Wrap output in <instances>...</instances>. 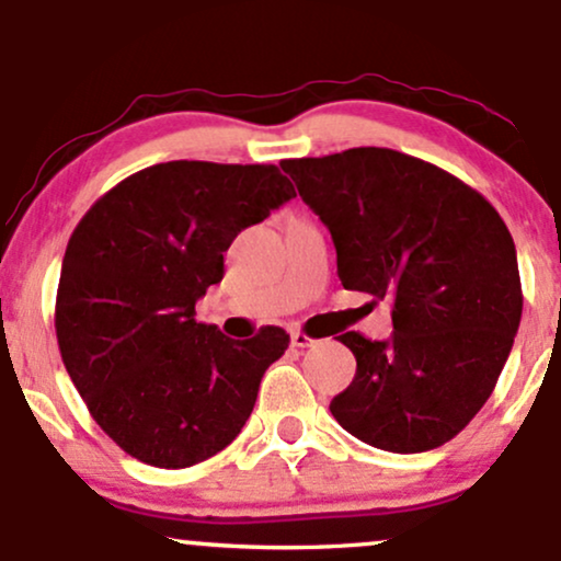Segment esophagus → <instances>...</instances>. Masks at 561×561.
I'll return each mask as SVG.
<instances>
[{"instance_id": "34e87169", "label": "esophagus", "mask_w": 561, "mask_h": 561, "mask_svg": "<svg viewBox=\"0 0 561 561\" xmlns=\"http://www.w3.org/2000/svg\"><path fill=\"white\" fill-rule=\"evenodd\" d=\"M289 340H293L295 347H313V345H317V340L308 337L306 332H293V334H289Z\"/></svg>"}]
</instances>
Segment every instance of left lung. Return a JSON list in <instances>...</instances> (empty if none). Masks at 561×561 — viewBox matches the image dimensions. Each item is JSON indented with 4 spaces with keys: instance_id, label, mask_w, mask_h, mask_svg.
<instances>
[{
    "instance_id": "8db88e82",
    "label": "left lung",
    "mask_w": 561,
    "mask_h": 561,
    "mask_svg": "<svg viewBox=\"0 0 561 561\" xmlns=\"http://www.w3.org/2000/svg\"><path fill=\"white\" fill-rule=\"evenodd\" d=\"M279 165L330 229L343 287L392 308L388 343L340 334L356 377L332 416L392 454L443 446L491 398L523 317L504 218L454 173L388 147Z\"/></svg>"
}]
</instances>
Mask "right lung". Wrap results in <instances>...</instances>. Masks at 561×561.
I'll list each match as a JSON object with an SVG mask.
<instances>
[{"label": "right lung", "instance_id": "1", "mask_svg": "<svg viewBox=\"0 0 561 561\" xmlns=\"http://www.w3.org/2000/svg\"><path fill=\"white\" fill-rule=\"evenodd\" d=\"M289 197L276 165L171 160L115 184L73 229L57 345L92 420L128 456L184 469L240 435L289 334L229 340L195 321V302L224 279L231 240Z\"/></svg>", "mask_w": 561, "mask_h": 561}]
</instances>
